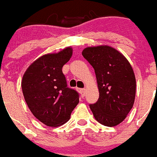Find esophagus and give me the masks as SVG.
<instances>
[{
	"label": "esophagus",
	"instance_id": "esophagus-1",
	"mask_svg": "<svg viewBox=\"0 0 157 157\" xmlns=\"http://www.w3.org/2000/svg\"><path fill=\"white\" fill-rule=\"evenodd\" d=\"M78 92L82 96H84V94H85V88H77Z\"/></svg>",
	"mask_w": 157,
	"mask_h": 157
}]
</instances>
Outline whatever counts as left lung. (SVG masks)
<instances>
[{"instance_id": "1", "label": "left lung", "mask_w": 157, "mask_h": 157, "mask_svg": "<svg viewBox=\"0 0 157 157\" xmlns=\"http://www.w3.org/2000/svg\"><path fill=\"white\" fill-rule=\"evenodd\" d=\"M82 55L94 69L99 98L90 104L98 122L107 127L118 125L132 108L136 78L130 63L117 49L102 45L88 47Z\"/></svg>"}]
</instances>
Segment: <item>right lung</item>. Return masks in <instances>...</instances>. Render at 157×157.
Listing matches in <instances>:
<instances>
[{"instance_id":"obj_1","label":"right lung","mask_w":157,"mask_h":157,"mask_svg":"<svg viewBox=\"0 0 157 157\" xmlns=\"http://www.w3.org/2000/svg\"><path fill=\"white\" fill-rule=\"evenodd\" d=\"M72 54L69 47L57 54L43 55L29 66L22 78V92L29 110L48 127L68 122L79 102V94L68 88L62 72Z\"/></svg>"}]
</instances>
